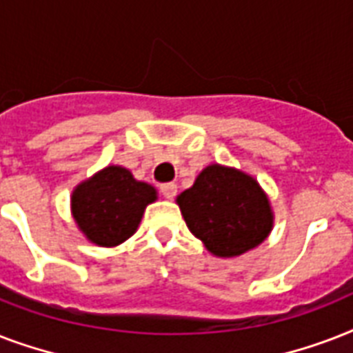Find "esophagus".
<instances>
[{
  "instance_id": "esophagus-1",
  "label": "esophagus",
  "mask_w": 353,
  "mask_h": 353,
  "mask_svg": "<svg viewBox=\"0 0 353 353\" xmlns=\"http://www.w3.org/2000/svg\"><path fill=\"white\" fill-rule=\"evenodd\" d=\"M161 194L166 199H174L177 194V185L176 183H165V185H161Z\"/></svg>"
}]
</instances>
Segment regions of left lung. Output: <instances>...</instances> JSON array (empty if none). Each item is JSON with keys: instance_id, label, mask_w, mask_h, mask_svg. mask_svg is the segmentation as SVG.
I'll return each mask as SVG.
<instances>
[{"instance_id": "left-lung-1", "label": "left lung", "mask_w": 353, "mask_h": 353, "mask_svg": "<svg viewBox=\"0 0 353 353\" xmlns=\"http://www.w3.org/2000/svg\"><path fill=\"white\" fill-rule=\"evenodd\" d=\"M177 205L196 238L216 256H238L265 240L273 214L251 176L220 165L207 166Z\"/></svg>"}]
</instances>
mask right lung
Wrapping results in <instances>:
<instances>
[{"label":"right lung","instance_id":"1","mask_svg":"<svg viewBox=\"0 0 353 353\" xmlns=\"http://www.w3.org/2000/svg\"><path fill=\"white\" fill-rule=\"evenodd\" d=\"M155 188L135 181L122 166H108L74 188L71 209L80 231L93 243L113 247L135 232Z\"/></svg>","mask_w":353,"mask_h":353}]
</instances>
